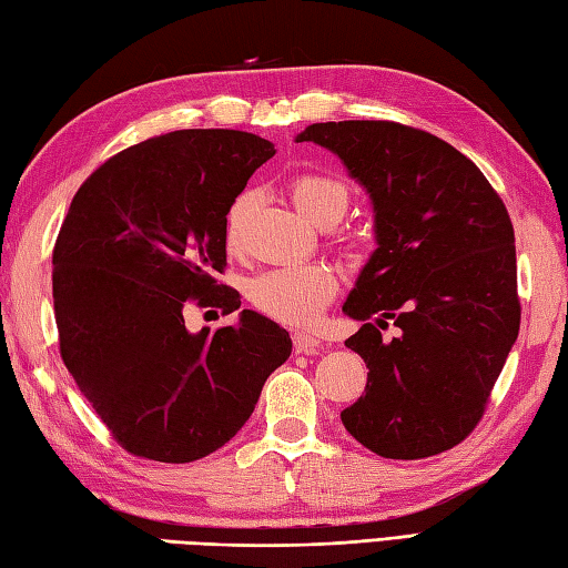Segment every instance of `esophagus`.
<instances>
[{"instance_id": "esophagus-1", "label": "esophagus", "mask_w": 568, "mask_h": 568, "mask_svg": "<svg viewBox=\"0 0 568 568\" xmlns=\"http://www.w3.org/2000/svg\"><path fill=\"white\" fill-rule=\"evenodd\" d=\"M293 348H295V354H317L322 348V342L310 332H295L293 334Z\"/></svg>"}]
</instances>
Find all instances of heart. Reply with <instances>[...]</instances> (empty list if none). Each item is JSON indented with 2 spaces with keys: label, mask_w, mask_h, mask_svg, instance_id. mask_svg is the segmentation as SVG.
Wrapping results in <instances>:
<instances>
[{
  "label": "heart",
  "mask_w": 568,
  "mask_h": 568,
  "mask_svg": "<svg viewBox=\"0 0 568 568\" xmlns=\"http://www.w3.org/2000/svg\"><path fill=\"white\" fill-rule=\"evenodd\" d=\"M291 200L297 212L312 224H336L348 207V190L344 183L329 175L305 173L293 180ZM251 195H239L224 220V241L229 248H236L241 224L248 210ZM339 283L332 268L322 263H291L277 268L261 271L246 283L251 305L265 317L283 324H307L327 307Z\"/></svg>",
  "instance_id": "b5f03b06"
}]
</instances>
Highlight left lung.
Instances as JSON below:
<instances>
[{
	"label": "left lung",
	"mask_w": 568,
	"mask_h": 568,
	"mask_svg": "<svg viewBox=\"0 0 568 568\" xmlns=\"http://www.w3.org/2000/svg\"><path fill=\"white\" fill-rule=\"evenodd\" d=\"M373 210L376 251L344 315L368 368L346 432L385 458L452 449L478 425L520 332L515 232L486 175L449 143L395 122L310 124ZM393 323L398 334L382 342Z\"/></svg>",
	"instance_id": "left-lung-1"
}]
</instances>
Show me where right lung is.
<instances>
[{
	"label": "right lung",
	"mask_w": 568,
	"mask_h": 568,
	"mask_svg": "<svg viewBox=\"0 0 568 568\" xmlns=\"http://www.w3.org/2000/svg\"><path fill=\"white\" fill-rule=\"evenodd\" d=\"M275 146L232 129H183L100 165L53 248V307L70 376L126 452L187 464L246 425L291 334L253 310L190 332L187 300L241 307L214 273L224 220Z\"/></svg>",
	"instance_id": "right-lung-1"
}]
</instances>
